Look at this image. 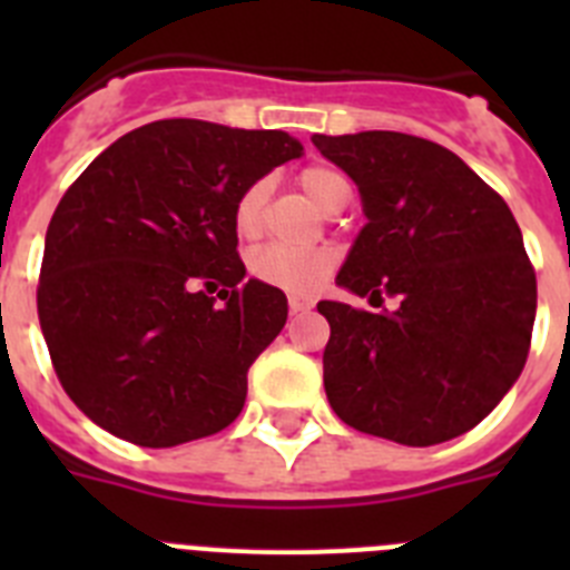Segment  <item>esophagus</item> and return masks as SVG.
Instances as JSON below:
<instances>
[{
    "mask_svg": "<svg viewBox=\"0 0 570 570\" xmlns=\"http://www.w3.org/2000/svg\"><path fill=\"white\" fill-rule=\"evenodd\" d=\"M288 305L294 314H305V311L314 308V299L308 294H288Z\"/></svg>",
    "mask_w": 570,
    "mask_h": 570,
    "instance_id": "obj_1",
    "label": "esophagus"
}]
</instances>
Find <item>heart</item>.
<instances>
[{"label":"heart","mask_w":570,"mask_h":570,"mask_svg":"<svg viewBox=\"0 0 570 570\" xmlns=\"http://www.w3.org/2000/svg\"><path fill=\"white\" fill-rule=\"evenodd\" d=\"M299 188L320 210L331 214L342 199H347L345 176L328 165H311L299 174ZM265 205H268V183L256 179L242 190L234 205V228L242 239H254L265 225ZM250 274L256 279L285 291H314L325 276L334 271L336 254L331 248H288V245H265L250 256Z\"/></svg>","instance_id":"obj_1"}]
</instances>
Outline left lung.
Returning a JSON list of instances; mask_svg holds the SVG:
<instances>
[{"label": "left lung", "mask_w": 570, "mask_h": 570, "mask_svg": "<svg viewBox=\"0 0 570 570\" xmlns=\"http://www.w3.org/2000/svg\"><path fill=\"white\" fill-rule=\"evenodd\" d=\"M356 183L367 223L336 274L396 311L320 302L331 325L325 394L345 425L436 445L491 414L528 360L537 274L520 225L460 156L396 130L314 134Z\"/></svg>", "instance_id": "left-lung-1"}]
</instances>
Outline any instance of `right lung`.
I'll use <instances>...</instances> for the list:
<instances>
[{
  "mask_svg": "<svg viewBox=\"0 0 570 570\" xmlns=\"http://www.w3.org/2000/svg\"><path fill=\"white\" fill-rule=\"evenodd\" d=\"M299 154L285 130L159 119L116 139L65 190L37 308L53 371L88 420L170 448L239 416L248 367L288 320V299L242 282L234 205Z\"/></svg>",
  "mask_w": 570,
  "mask_h": 570,
  "instance_id": "add662e5",
  "label": "right lung"
}]
</instances>
